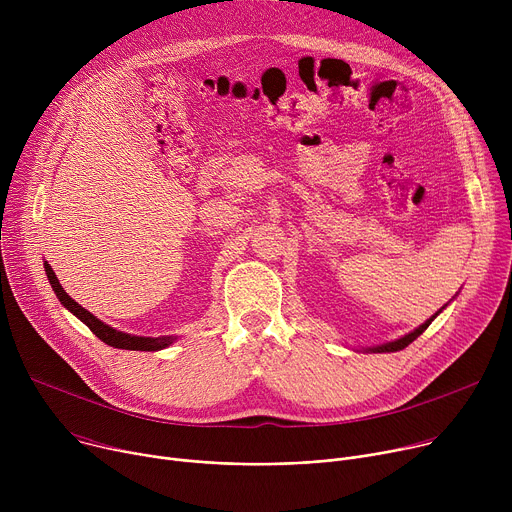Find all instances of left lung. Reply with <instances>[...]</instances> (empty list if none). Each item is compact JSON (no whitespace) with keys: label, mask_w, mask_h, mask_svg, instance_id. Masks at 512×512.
I'll return each instance as SVG.
<instances>
[{"label":"left lung","mask_w":512,"mask_h":512,"mask_svg":"<svg viewBox=\"0 0 512 512\" xmlns=\"http://www.w3.org/2000/svg\"><path fill=\"white\" fill-rule=\"evenodd\" d=\"M439 312H441V310H439ZM439 312H437V314H439ZM437 314H433L429 320H425V322L421 324V327L414 329L412 333H408V335H404V337H400V339H396V341H392V343H384V345H378V347H369L367 351H374V353H394V351H400V349L408 347L416 337H421V335L427 331V327L437 318Z\"/></svg>","instance_id":"1"}]
</instances>
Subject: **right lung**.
I'll return each mask as SVG.
<instances>
[{"mask_svg":"<svg viewBox=\"0 0 512 512\" xmlns=\"http://www.w3.org/2000/svg\"><path fill=\"white\" fill-rule=\"evenodd\" d=\"M44 271H46V277H49V282L57 294V298L61 300V304L73 312L85 327H89V331L94 333L98 339H102L106 345L110 347H116V349H130V351H159V349H165L169 347L175 337H136V335H128V333H122V331H116L112 329L110 324H104L100 318H96L94 314H91L89 310H85L83 306H79L65 290L63 286L59 284L57 275L53 271V267L44 261Z\"/></svg>","mask_w":512,"mask_h":512,"instance_id":"right-lung-1","label":"right lung"}]
</instances>
